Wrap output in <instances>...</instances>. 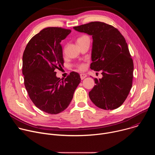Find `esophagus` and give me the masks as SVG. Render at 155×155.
Masks as SVG:
<instances>
[{
	"instance_id": "obj_1",
	"label": "esophagus",
	"mask_w": 155,
	"mask_h": 155,
	"mask_svg": "<svg viewBox=\"0 0 155 155\" xmlns=\"http://www.w3.org/2000/svg\"><path fill=\"white\" fill-rule=\"evenodd\" d=\"M87 77V75L85 74H80V78L81 80H83L84 78H86Z\"/></svg>"
}]
</instances>
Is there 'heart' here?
<instances>
[{
  "mask_svg": "<svg viewBox=\"0 0 155 155\" xmlns=\"http://www.w3.org/2000/svg\"><path fill=\"white\" fill-rule=\"evenodd\" d=\"M86 37H88L86 36V35H83V36L79 37V38L77 39V42H78V41H81V40H82L83 39H84V38H86ZM77 68H78V70L82 71V70H83V69L85 68V65H84V64H78V65H77Z\"/></svg>",
  "mask_w": 155,
  "mask_h": 155,
  "instance_id": "1",
  "label": "heart"
}]
</instances>
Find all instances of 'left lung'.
Listing matches in <instances>:
<instances>
[{
    "label": "left lung",
    "instance_id": "8db88e82",
    "mask_svg": "<svg viewBox=\"0 0 155 155\" xmlns=\"http://www.w3.org/2000/svg\"><path fill=\"white\" fill-rule=\"evenodd\" d=\"M75 31L92 35L90 68L102 71V78H95L96 85L89 92L97 107L114 110L127 98L132 85L134 64L124 37L113 26L94 21L74 27Z\"/></svg>",
    "mask_w": 155,
    "mask_h": 155
}]
</instances>
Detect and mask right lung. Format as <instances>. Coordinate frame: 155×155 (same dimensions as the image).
Segmentation results:
<instances>
[{"mask_svg": "<svg viewBox=\"0 0 155 155\" xmlns=\"http://www.w3.org/2000/svg\"><path fill=\"white\" fill-rule=\"evenodd\" d=\"M71 29L50 27L43 29L28 42L23 56L24 83L34 105L49 114H58L67 108L80 83V75L70 73L62 80L56 69L64 64L61 40Z\"/></svg>", "mask_w": 155, "mask_h": 155, "instance_id": "1", "label": "right lung"}]
</instances>
